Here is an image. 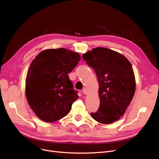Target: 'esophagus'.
Listing matches in <instances>:
<instances>
[{
    "label": "esophagus",
    "mask_w": 159,
    "mask_h": 159,
    "mask_svg": "<svg viewBox=\"0 0 159 159\" xmlns=\"http://www.w3.org/2000/svg\"><path fill=\"white\" fill-rule=\"evenodd\" d=\"M82 93H84V95H86L88 93V90L86 89V88H84L82 90Z\"/></svg>",
    "instance_id": "esophagus-1"
}]
</instances>
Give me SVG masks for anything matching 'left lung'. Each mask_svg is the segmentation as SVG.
<instances>
[{
	"instance_id": "1",
	"label": "left lung",
	"mask_w": 159,
	"mask_h": 159,
	"mask_svg": "<svg viewBox=\"0 0 159 159\" xmlns=\"http://www.w3.org/2000/svg\"><path fill=\"white\" fill-rule=\"evenodd\" d=\"M95 70L98 81L100 106L91 116L104 124L120 118L135 91V79L131 63L122 54L106 48H96L82 55Z\"/></svg>"
}]
</instances>
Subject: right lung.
<instances>
[{"mask_svg": "<svg viewBox=\"0 0 159 159\" xmlns=\"http://www.w3.org/2000/svg\"><path fill=\"white\" fill-rule=\"evenodd\" d=\"M80 60L78 53L58 48L43 51L32 61L26 79V96L42 120L53 122L70 111L79 96L68 74Z\"/></svg>", "mask_w": 159, "mask_h": 159, "instance_id": "1", "label": "right lung"}]
</instances>
